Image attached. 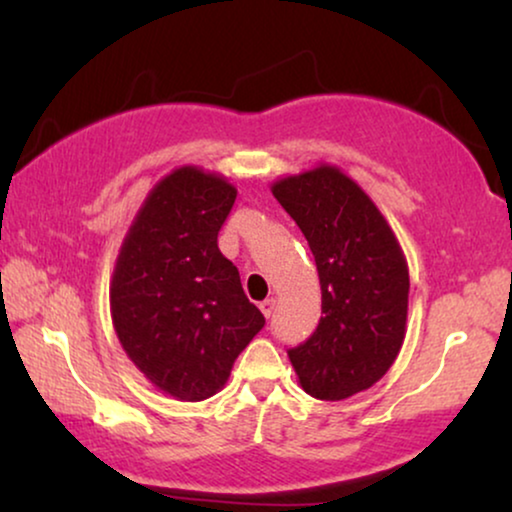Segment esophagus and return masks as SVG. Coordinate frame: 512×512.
<instances>
[{
    "instance_id": "34e87169",
    "label": "esophagus",
    "mask_w": 512,
    "mask_h": 512,
    "mask_svg": "<svg viewBox=\"0 0 512 512\" xmlns=\"http://www.w3.org/2000/svg\"><path fill=\"white\" fill-rule=\"evenodd\" d=\"M275 305H277L275 298L263 300V303H261V312L265 314V317H272V312H275Z\"/></svg>"
}]
</instances>
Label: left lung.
<instances>
[{
	"label": "left lung",
	"instance_id": "obj_1",
	"mask_svg": "<svg viewBox=\"0 0 512 512\" xmlns=\"http://www.w3.org/2000/svg\"><path fill=\"white\" fill-rule=\"evenodd\" d=\"M270 191L303 230L321 284L319 326L289 349L291 366L307 394L342 401L382 380L401 352L408 261L373 198L338 165L286 174Z\"/></svg>",
	"mask_w": 512,
	"mask_h": 512
}]
</instances>
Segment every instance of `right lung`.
I'll return each mask as SVG.
<instances>
[{"label": "right lung", "mask_w": 512, "mask_h": 512, "mask_svg": "<svg viewBox=\"0 0 512 512\" xmlns=\"http://www.w3.org/2000/svg\"><path fill=\"white\" fill-rule=\"evenodd\" d=\"M237 198L219 172L174 167L151 188L118 249L109 307L123 352L153 389L205 401L265 317L216 237Z\"/></svg>", "instance_id": "1"}]
</instances>
